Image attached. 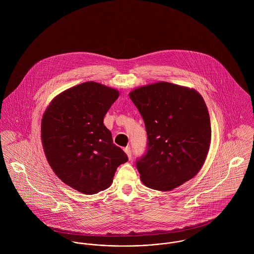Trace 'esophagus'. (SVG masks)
I'll use <instances>...</instances> for the list:
<instances>
[{
	"label": "esophagus",
	"instance_id": "esophagus-1",
	"mask_svg": "<svg viewBox=\"0 0 254 254\" xmlns=\"http://www.w3.org/2000/svg\"><path fill=\"white\" fill-rule=\"evenodd\" d=\"M124 151L126 152L127 156H128V158H129V160H131V159H132V150H131L130 146H127V147H125V148H124Z\"/></svg>",
	"mask_w": 254,
	"mask_h": 254
}]
</instances>
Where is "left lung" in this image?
<instances>
[{"label":"left lung","mask_w":254,"mask_h":254,"mask_svg":"<svg viewBox=\"0 0 254 254\" xmlns=\"http://www.w3.org/2000/svg\"><path fill=\"white\" fill-rule=\"evenodd\" d=\"M129 96L147 134V150L137 161L143 184L167 191L193 178L211 142L210 117L201 95L160 81L134 89Z\"/></svg>","instance_id":"1"}]
</instances>
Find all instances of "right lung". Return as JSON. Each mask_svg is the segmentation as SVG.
<instances>
[{
	"instance_id": "1",
	"label": "right lung",
	"mask_w": 254,
	"mask_h": 254,
	"mask_svg": "<svg viewBox=\"0 0 254 254\" xmlns=\"http://www.w3.org/2000/svg\"><path fill=\"white\" fill-rule=\"evenodd\" d=\"M118 97L116 89L85 82L59 94L43 114L41 140L51 168L84 194L109 188L117 167L128 160L104 124Z\"/></svg>"
}]
</instances>
